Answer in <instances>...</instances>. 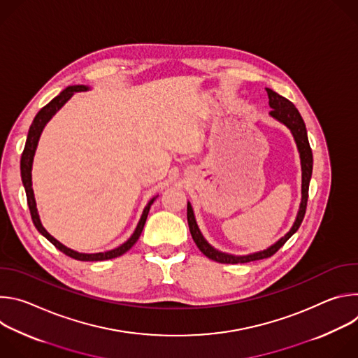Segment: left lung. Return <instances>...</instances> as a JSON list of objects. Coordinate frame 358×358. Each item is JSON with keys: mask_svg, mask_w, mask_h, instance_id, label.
Segmentation results:
<instances>
[{"mask_svg": "<svg viewBox=\"0 0 358 358\" xmlns=\"http://www.w3.org/2000/svg\"><path fill=\"white\" fill-rule=\"evenodd\" d=\"M268 96H269V105L272 108L271 110V116L278 119L279 122H282L283 124H286L290 131L293 133V137L296 140L299 152H300V160H301V203H300V210L297 214V218L292 227V229L280 239L273 246L268 248L266 250L253 253V255H248V257H232V255H227L222 252H218L217 249H214L203 236L201 235L195 218H194V213L189 203H187V220H188V227H189V232L191 236L195 242V245L198 246V249L206 255L207 258L220 262V264H227V265H235V264H248L252 261H259V259H266L271 258L272 255H275L285 243L286 241L299 229L304 214H306V207H308V198H309V182H310V177H312V170H313V155H312V148L309 144V138H308V131H306V126L304 122L299 113V110L296 109V106L292 103L290 100H287L286 97L280 96L279 93L273 92L272 89H266Z\"/></svg>", "mask_w": 358, "mask_h": 358, "instance_id": "left-lung-1", "label": "left lung"}]
</instances>
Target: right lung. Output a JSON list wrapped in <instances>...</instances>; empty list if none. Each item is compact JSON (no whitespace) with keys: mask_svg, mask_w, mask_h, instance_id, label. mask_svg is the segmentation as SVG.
Instances as JSON below:
<instances>
[{"mask_svg":"<svg viewBox=\"0 0 358 358\" xmlns=\"http://www.w3.org/2000/svg\"><path fill=\"white\" fill-rule=\"evenodd\" d=\"M83 90H87L86 86H69L66 87L65 90H62L57 97H54L52 100L49 101V103L46 106H43L38 115L35 116L31 127H29V131H28V137H27V143H25V147H24V151H22V156H21V178H22V184L25 187V192H27V202H28V207H29V213H31V218H32V222L35 225V228L50 242L55 248H58L61 252H64L65 255H68V257L76 259V261H106V259H113V258H117L120 257V255H123L124 252H127L136 242L137 239L140 238L141 235V231L144 228V224H145V220H147V215H148V211H150V207L151 203L155 202L156 198L150 199V202L147 203V207L144 208L143 211V215L140 218V222L134 231V234L130 236V239L127 242H124L123 245H120L119 248L113 249V250H109V252H101V253H79V252H75L66 246H64L62 243H59L55 238L50 236L45 228L42 227L41 221H39V217H38V211H36V206H35V198H34V191H32V181H31V170H32V160H34V155H35V150H36V145H38V140H39V136L45 127V124L49 122V119L52 117L65 103L71 99V96L76 92H83Z\"/></svg>","mask_w":358,"mask_h":358,"instance_id":"1","label":"right lung"}]
</instances>
